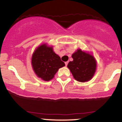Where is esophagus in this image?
Masks as SVG:
<instances>
[{"label":"esophagus","instance_id":"esophagus-1","mask_svg":"<svg viewBox=\"0 0 122 122\" xmlns=\"http://www.w3.org/2000/svg\"><path fill=\"white\" fill-rule=\"evenodd\" d=\"M65 63V65H66V66L67 65V64H68V61H66Z\"/></svg>","mask_w":122,"mask_h":122}]
</instances>
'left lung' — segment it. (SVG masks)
<instances>
[{
  "instance_id": "1",
  "label": "left lung",
  "mask_w": 122,
  "mask_h": 122,
  "mask_svg": "<svg viewBox=\"0 0 122 122\" xmlns=\"http://www.w3.org/2000/svg\"><path fill=\"white\" fill-rule=\"evenodd\" d=\"M73 61L69 62V69L73 78L81 82L91 80L96 73L97 61L91 53L78 49L72 55Z\"/></svg>"
}]
</instances>
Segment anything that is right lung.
I'll list each match as a JSON object with an SVG mask.
<instances>
[{
	"label": "right lung",
	"mask_w": 122,
	"mask_h": 122,
	"mask_svg": "<svg viewBox=\"0 0 122 122\" xmlns=\"http://www.w3.org/2000/svg\"><path fill=\"white\" fill-rule=\"evenodd\" d=\"M31 65L37 77L44 81H49L65 64L55 53L53 46L43 43L37 47L32 53Z\"/></svg>",
	"instance_id": "1"
}]
</instances>
